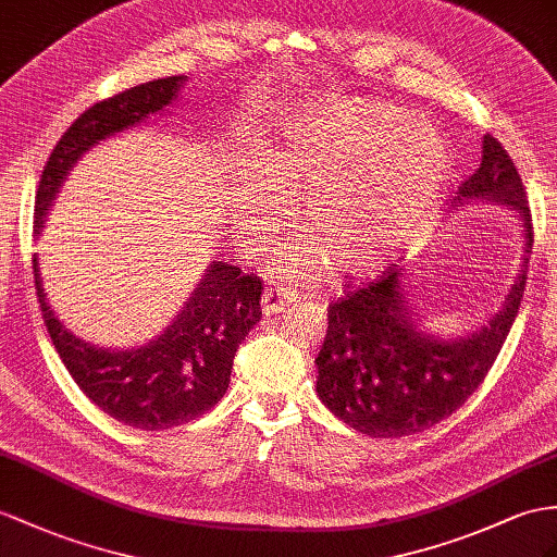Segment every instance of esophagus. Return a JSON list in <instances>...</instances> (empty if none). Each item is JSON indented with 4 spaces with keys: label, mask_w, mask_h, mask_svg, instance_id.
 Wrapping results in <instances>:
<instances>
[{
    "label": "esophagus",
    "mask_w": 557,
    "mask_h": 557,
    "mask_svg": "<svg viewBox=\"0 0 557 557\" xmlns=\"http://www.w3.org/2000/svg\"><path fill=\"white\" fill-rule=\"evenodd\" d=\"M293 300L288 295H283V293H274V290H267L264 295H262V314L264 317H276V314H281V311H286V307L290 305Z\"/></svg>",
    "instance_id": "obj_1"
}]
</instances>
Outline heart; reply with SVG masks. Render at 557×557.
<instances>
[{
	"instance_id": "1",
	"label": "heart",
	"mask_w": 557,
	"mask_h": 557,
	"mask_svg": "<svg viewBox=\"0 0 557 557\" xmlns=\"http://www.w3.org/2000/svg\"><path fill=\"white\" fill-rule=\"evenodd\" d=\"M264 162L243 170L236 191V224L246 234L286 220V198L300 202L309 224L333 255H355L375 224L404 208L418 222L442 196L454 168L442 134L416 113L381 101H331L293 113L264 146ZM387 246L345 260L347 274L385 260ZM309 248L278 250V271L302 278Z\"/></svg>"
}]
</instances>
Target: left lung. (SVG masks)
I'll return each mask as SVG.
<instances>
[{
	"mask_svg": "<svg viewBox=\"0 0 557 557\" xmlns=\"http://www.w3.org/2000/svg\"><path fill=\"white\" fill-rule=\"evenodd\" d=\"M492 202L518 216L522 264L500 307L466 335H435L409 300L406 267L395 264L369 288L331 307L317 357L325 409L371 437H409L449 418L480 387L518 317L532 255V214L515 162L490 134L482 162L460 184L454 208Z\"/></svg>",
	"mask_w": 557,
	"mask_h": 557,
	"instance_id": "1",
	"label": "left lung"
}]
</instances>
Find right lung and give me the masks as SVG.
Segmentation results:
<instances>
[{"mask_svg": "<svg viewBox=\"0 0 557 557\" xmlns=\"http://www.w3.org/2000/svg\"><path fill=\"white\" fill-rule=\"evenodd\" d=\"M186 75L144 83L79 115L53 148L35 200V238L65 176L94 146L170 113L182 101ZM39 307L53 347L77 387L103 413L137 430L191 423L224 397L238 345L260 321L262 281L212 260L191 297L162 333L137 347L111 349L83 341L53 314L33 257Z\"/></svg>", "mask_w": 557, "mask_h": 557, "instance_id": "1", "label": "right lung"}]
</instances>
